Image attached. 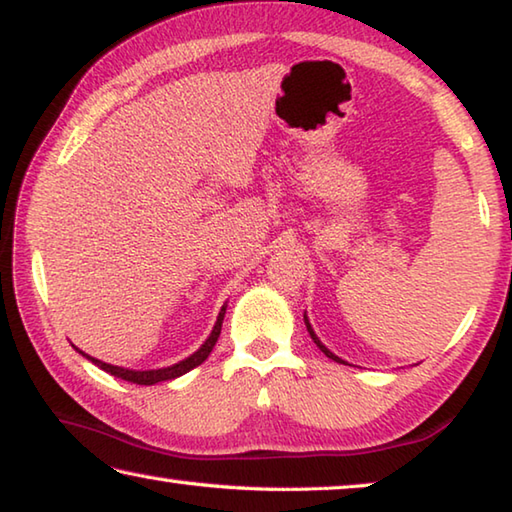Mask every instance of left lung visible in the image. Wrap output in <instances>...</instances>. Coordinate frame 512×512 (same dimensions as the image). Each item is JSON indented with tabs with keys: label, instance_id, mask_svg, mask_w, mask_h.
I'll return each mask as SVG.
<instances>
[{
	"label": "left lung",
	"instance_id": "left-lung-1",
	"mask_svg": "<svg viewBox=\"0 0 512 512\" xmlns=\"http://www.w3.org/2000/svg\"><path fill=\"white\" fill-rule=\"evenodd\" d=\"M305 318V325H307V332H310V336H312V341L318 345V350H321L325 356H327V359H332V361H336V363H345L343 359H339V356H336V354H332L330 350H327V347L321 343V341H318V336L314 334V330H312V325H310V321H307V316H303Z\"/></svg>",
	"mask_w": 512,
	"mask_h": 512
}]
</instances>
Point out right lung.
<instances>
[{
    "label": "right lung",
    "mask_w": 512,
    "mask_h": 512,
    "mask_svg": "<svg viewBox=\"0 0 512 512\" xmlns=\"http://www.w3.org/2000/svg\"><path fill=\"white\" fill-rule=\"evenodd\" d=\"M225 310H227V305H223V310H220V314L216 318L214 330H211L209 339L200 345V350L194 352L191 356H187L185 361H178L176 365H169V368H160V370H127V368H118V365H109V363H102L98 359H93V356L84 354L82 350H77V347H75V350L80 352L82 356H86V359H89L91 363L98 365V368H102L104 372L118 376V379H122V381L138 383V385H156L160 381H171V379H178V376H182V374H187L189 370H194L196 365H200L211 354V350H214V345H216L218 336H220V327H223Z\"/></svg>",
    "instance_id": "obj_1"
}]
</instances>
